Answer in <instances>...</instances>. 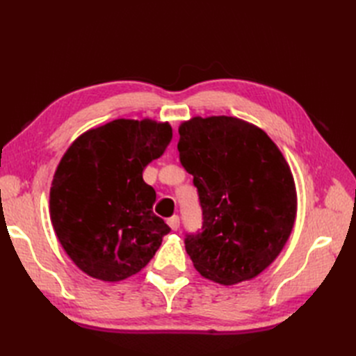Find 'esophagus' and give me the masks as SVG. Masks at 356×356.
<instances>
[{
	"label": "esophagus",
	"instance_id": "34e87169",
	"mask_svg": "<svg viewBox=\"0 0 356 356\" xmlns=\"http://www.w3.org/2000/svg\"><path fill=\"white\" fill-rule=\"evenodd\" d=\"M168 224H169V227L172 230H178L179 229V217H178V215H174V217H170L168 220Z\"/></svg>",
	"mask_w": 356,
	"mask_h": 356
}]
</instances>
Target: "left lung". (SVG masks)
I'll list each match as a JSON object with an SVG mask.
<instances>
[{
    "label": "left lung",
    "instance_id": "obj_1",
    "mask_svg": "<svg viewBox=\"0 0 356 356\" xmlns=\"http://www.w3.org/2000/svg\"><path fill=\"white\" fill-rule=\"evenodd\" d=\"M178 132L181 165L203 215L202 232L186 236V251L209 281H250L276 260L294 227L297 193L286 160L264 131L236 117H193Z\"/></svg>",
    "mask_w": 356,
    "mask_h": 356
}]
</instances>
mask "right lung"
Masks as SVG:
<instances>
[{
  "label": "right lung",
  "mask_w": 356,
  "mask_h": 356,
  "mask_svg": "<svg viewBox=\"0 0 356 356\" xmlns=\"http://www.w3.org/2000/svg\"><path fill=\"white\" fill-rule=\"evenodd\" d=\"M172 127L118 118L80 135L60 159L50 188V218L80 270L105 282L138 273L169 225L153 212L156 191L144 168L165 153Z\"/></svg>",
  "instance_id": "add662e5"
}]
</instances>
